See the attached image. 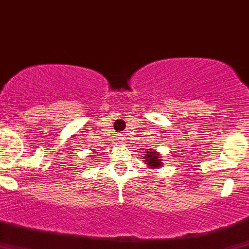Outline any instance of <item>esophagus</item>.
<instances>
[{
  "label": "esophagus",
  "instance_id": "esophagus-1",
  "mask_svg": "<svg viewBox=\"0 0 249 249\" xmlns=\"http://www.w3.org/2000/svg\"><path fill=\"white\" fill-rule=\"evenodd\" d=\"M119 139H120V140H122V139H124V138H122V135H120V138H119Z\"/></svg>",
  "mask_w": 249,
  "mask_h": 249
}]
</instances>
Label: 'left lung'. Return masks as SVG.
<instances>
[{
  "label": "left lung",
  "mask_w": 249,
  "mask_h": 249,
  "mask_svg": "<svg viewBox=\"0 0 249 249\" xmlns=\"http://www.w3.org/2000/svg\"><path fill=\"white\" fill-rule=\"evenodd\" d=\"M142 160L145 162L146 165L151 169H157L163 166L162 163V156L157 152L156 150L151 151L150 148L145 151V155L142 156Z\"/></svg>",
  "instance_id": "left-lung-1"
}]
</instances>
